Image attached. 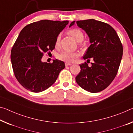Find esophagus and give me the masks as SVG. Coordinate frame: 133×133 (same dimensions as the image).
<instances>
[{"instance_id":"esophagus-1","label":"esophagus","mask_w":133,"mask_h":133,"mask_svg":"<svg viewBox=\"0 0 133 133\" xmlns=\"http://www.w3.org/2000/svg\"><path fill=\"white\" fill-rule=\"evenodd\" d=\"M65 66H69V65H72V64H71V63H68V62H65Z\"/></svg>"}]
</instances>
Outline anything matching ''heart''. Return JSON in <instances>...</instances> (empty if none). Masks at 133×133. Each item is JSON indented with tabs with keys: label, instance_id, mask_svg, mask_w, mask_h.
Returning <instances> with one entry per match:
<instances>
[{
	"label": "heart",
	"instance_id": "b5f03b06",
	"mask_svg": "<svg viewBox=\"0 0 133 133\" xmlns=\"http://www.w3.org/2000/svg\"><path fill=\"white\" fill-rule=\"evenodd\" d=\"M68 33L72 38L77 41V42H82L84 38V34L83 32L78 29H71L69 30ZM60 36L57 37L56 42H55V46L58 47L59 46ZM77 56V54L75 53H71L68 52H62L58 55V59L61 61H65L66 62H72L74 58Z\"/></svg>",
	"mask_w": 133,
	"mask_h": 133
}]
</instances>
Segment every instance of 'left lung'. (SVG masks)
Masks as SVG:
<instances>
[{
	"label": "left lung",
	"mask_w": 133,
	"mask_h": 133,
	"mask_svg": "<svg viewBox=\"0 0 133 133\" xmlns=\"http://www.w3.org/2000/svg\"><path fill=\"white\" fill-rule=\"evenodd\" d=\"M75 21L69 25H74ZM77 26L84 30L91 45L84 59H93L91 66L79 65L80 72L75 77L77 83L84 90L97 93L105 89L115 78L122 59L123 48L115 30L105 22L90 19L77 21Z\"/></svg>",
	"instance_id": "1"
}]
</instances>
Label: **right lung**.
Returning a JSON list of instances; mask_svg holds the SVG:
<instances>
[{
  "mask_svg": "<svg viewBox=\"0 0 133 133\" xmlns=\"http://www.w3.org/2000/svg\"><path fill=\"white\" fill-rule=\"evenodd\" d=\"M68 21L40 20L21 30L11 50V59L14 74L21 84L34 93L45 90L54 84L65 68L63 61L43 62L44 53L54 50L57 37Z\"/></svg>",
  "mask_w": 133,
  "mask_h": 133,
  "instance_id": "1",
  "label": "right lung"
}]
</instances>
